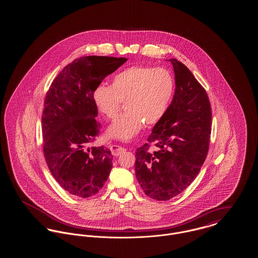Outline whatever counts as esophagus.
Here are the masks:
<instances>
[{"instance_id": "34e87169", "label": "esophagus", "mask_w": 258, "mask_h": 258, "mask_svg": "<svg viewBox=\"0 0 258 258\" xmlns=\"http://www.w3.org/2000/svg\"><path fill=\"white\" fill-rule=\"evenodd\" d=\"M110 150L111 152H112V154H113L115 157H118V156L122 155V154H123V153L125 152V149H124V148L122 147V146H119V145H115V144L111 145Z\"/></svg>"}]
</instances>
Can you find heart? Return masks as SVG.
<instances>
[{
  "instance_id": "b5f03b06",
  "label": "heart",
  "mask_w": 258,
  "mask_h": 258,
  "mask_svg": "<svg viewBox=\"0 0 258 258\" xmlns=\"http://www.w3.org/2000/svg\"><path fill=\"white\" fill-rule=\"evenodd\" d=\"M175 91L171 73L163 68L135 66L115 74L111 86L100 84L92 94L99 114L112 118L124 101L125 112L117 116L107 130V135L128 141L145 123H159L169 107Z\"/></svg>"
}]
</instances>
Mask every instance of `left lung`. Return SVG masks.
<instances>
[{
	"mask_svg": "<svg viewBox=\"0 0 258 258\" xmlns=\"http://www.w3.org/2000/svg\"><path fill=\"white\" fill-rule=\"evenodd\" d=\"M175 93L148 141L135 152V176L145 195L165 201L178 196L197 178L208 153L212 110L208 96L190 71L170 59Z\"/></svg>",
	"mask_w": 258,
	"mask_h": 258,
	"instance_id": "1",
	"label": "left lung"
}]
</instances>
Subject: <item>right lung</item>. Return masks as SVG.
<instances>
[{
    "instance_id": "obj_1",
    "label": "right lung",
    "mask_w": 258,
    "mask_h": 258,
    "mask_svg": "<svg viewBox=\"0 0 258 258\" xmlns=\"http://www.w3.org/2000/svg\"><path fill=\"white\" fill-rule=\"evenodd\" d=\"M126 58L85 56L69 63L53 80L42 113L43 153L51 174L75 197H92L107 181L113 156L90 147L99 133L92 94Z\"/></svg>"
}]
</instances>
